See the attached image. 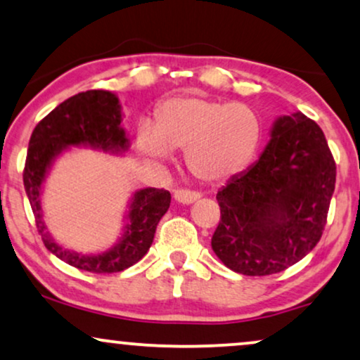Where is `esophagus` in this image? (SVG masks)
I'll return each mask as SVG.
<instances>
[{"mask_svg": "<svg viewBox=\"0 0 360 360\" xmlns=\"http://www.w3.org/2000/svg\"><path fill=\"white\" fill-rule=\"evenodd\" d=\"M202 197V193L197 190H188V188H176L174 191V198L179 203H184V205H188V203H193L195 200H198Z\"/></svg>", "mask_w": 360, "mask_h": 360, "instance_id": "obj_1", "label": "esophagus"}]
</instances>
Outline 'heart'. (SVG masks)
Returning <instances> with one entry per match:
<instances>
[{
  "label": "heart",
  "instance_id": "heart-1",
  "mask_svg": "<svg viewBox=\"0 0 360 360\" xmlns=\"http://www.w3.org/2000/svg\"><path fill=\"white\" fill-rule=\"evenodd\" d=\"M261 137L263 124L253 107L186 94L163 101L153 130L142 127L139 142L153 160H167L170 150H185L186 167L197 179L221 181L253 160Z\"/></svg>",
  "mask_w": 360,
  "mask_h": 360
}]
</instances>
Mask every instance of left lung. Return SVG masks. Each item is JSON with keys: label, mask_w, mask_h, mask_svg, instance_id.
Returning <instances> with one entry per match:
<instances>
[{"label": "left lung", "mask_w": 360, "mask_h": 360, "mask_svg": "<svg viewBox=\"0 0 360 360\" xmlns=\"http://www.w3.org/2000/svg\"><path fill=\"white\" fill-rule=\"evenodd\" d=\"M334 186L335 162L319 125L301 112L279 117L259 160L217 193L214 255L245 276L284 271L319 243Z\"/></svg>", "instance_id": "left-lung-1"}]
</instances>
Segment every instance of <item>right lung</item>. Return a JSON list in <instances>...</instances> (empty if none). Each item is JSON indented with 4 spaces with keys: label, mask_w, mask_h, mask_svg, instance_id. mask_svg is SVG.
<instances>
[{
    "label": "right lung",
    "mask_w": 360,
    "mask_h": 360,
    "mask_svg": "<svg viewBox=\"0 0 360 360\" xmlns=\"http://www.w3.org/2000/svg\"><path fill=\"white\" fill-rule=\"evenodd\" d=\"M68 146H92L110 150L127 148L124 129L120 127V105L109 91H86L69 97L51 110L32 130L27 147L22 181L37 233L44 246L59 259L82 271L110 274L137 263L150 248L160 218L170 207V191L146 188L134 195L129 210V223L117 246L96 256H82L60 248L46 231L41 213V185L53 158Z\"/></svg>",
    "instance_id": "add662e5"
}]
</instances>
